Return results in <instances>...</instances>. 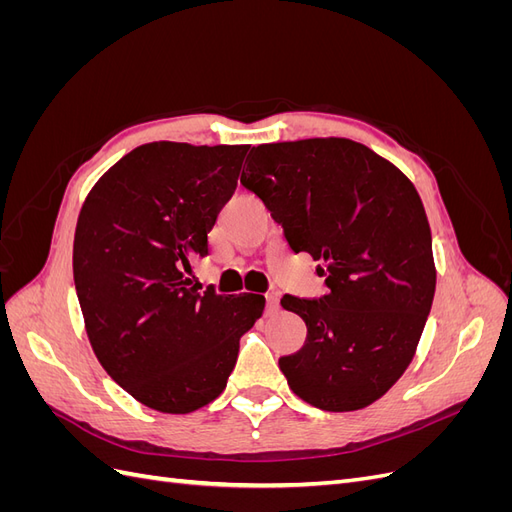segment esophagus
<instances>
[{
	"instance_id": "1",
	"label": "esophagus",
	"mask_w": 512,
	"mask_h": 512,
	"mask_svg": "<svg viewBox=\"0 0 512 512\" xmlns=\"http://www.w3.org/2000/svg\"><path fill=\"white\" fill-rule=\"evenodd\" d=\"M280 307V292H267V314H275Z\"/></svg>"
}]
</instances>
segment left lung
I'll return each instance as SVG.
<instances>
[{
    "mask_svg": "<svg viewBox=\"0 0 512 512\" xmlns=\"http://www.w3.org/2000/svg\"><path fill=\"white\" fill-rule=\"evenodd\" d=\"M243 188L284 228L294 254L318 260L329 292L284 294L307 339L282 356L292 393L327 412L374 404L404 376L436 292L431 230L412 181L350 138L252 147Z\"/></svg>",
    "mask_w": 512,
    "mask_h": 512,
    "instance_id": "8db88e82",
    "label": "left lung"
}]
</instances>
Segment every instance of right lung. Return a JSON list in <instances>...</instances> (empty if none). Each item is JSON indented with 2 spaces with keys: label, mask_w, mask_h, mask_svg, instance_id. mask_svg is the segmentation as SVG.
Wrapping results in <instances>:
<instances>
[{
  "label": "right lung",
  "mask_w": 512,
  "mask_h": 512,
  "mask_svg": "<svg viewBox=\"0 0 512 512\" xmlns=\"http://www.w3.org/2000/svg\"><path fill=\"white\" fill-rule=\"evenodd\" d=\"M250 145L149 143L87 194L72 269L89 344L123 391L164 414L203 408L226 389L239 339L265 297L192 286L190 260L237 188Z\"/></svg>",
  "instance_id": "1"
}]
</instances>
